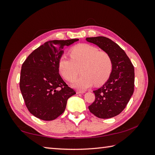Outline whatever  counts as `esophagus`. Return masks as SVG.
I'll return each instance as SVG.
<instances>
[{
	"label": "esophagus",
	"instance_id": "34e87169",
	"mask_svg": "<svg viewBox=\"0 0 155 155\" xmlns=\"http://www.w3.org/2000/svg\"><path fill=\"white\" fill-rule=\"evenodd\" d=\"M76 93H77V94H83V93H84V91H76Z\"/></svg>",
	"mask_w": 155,
	"mask_h": 155
}]
</instances>
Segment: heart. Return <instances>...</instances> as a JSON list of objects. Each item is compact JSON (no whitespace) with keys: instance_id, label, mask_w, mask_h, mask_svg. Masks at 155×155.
Masks as SVG:
<instances>
[{"instance_id":"obj_1","label":"heart","mask_w":155,"mask_h":155,"mask_svg":"<svg viewBox=\"0 0 155 155\" xmlns=\"http://www.w3.org/2000/svg\"><path fill=\"white\" fill-rule=\"evenodd\" d=\"M70 57L62 55L58 60V67L66 80L72 81L79 73L72 85L78 89L84 90L93 86H100L109 78L113 70V61L107 52L88 44H79L72 47Z\"/></svg>"}]
</instances>
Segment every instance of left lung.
Here are the masks:
<instances>
[{"mask_svg":"<svg viewBox=\"0 0 155 155\" xmlns=\"http://www.w3.org/2000/svg\"><path fill=\"white\" fill-rule=\"evenodd\" d=\"M86 40L107 52L113 61L109 78L101 88L93 91L95 101L88 109L98 118L114 117L124 109L133 94L134 67L125 52L110 38L97 37Z\"/></svg>","mask_w":155,"mask_h":155,"instance_id":"left-lung-1","label":"left lung"}]
</instances>
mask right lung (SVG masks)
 <instances>
[{
  "label": "right lung",
  "mask_w": 155,
  "mask_h": 155,
  "mask_svg": "<svg viewBox=\"0 0 155 155\" xmlns=\"http://www.w3.org/2000/svg\"><path fill=\"white\" fill-rule=\"evenodd\" d=\"M78 39L46 42L23 62L20 89L29 112L43 120H52L64 113L67 100L76 94L59 74L58 60L65 46Z\"/></svg>",
  "instance_id": "right-lung-1"
}]
</instances>
